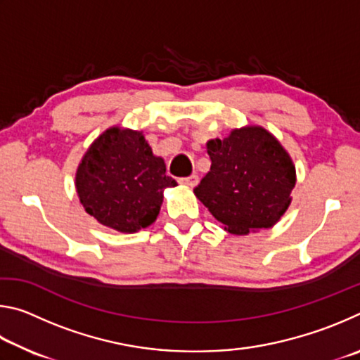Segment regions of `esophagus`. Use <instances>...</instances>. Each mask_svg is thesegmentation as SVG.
<instances>
[{"label":"esophagus","mask_w":360,"mask_h":360,"mask_svg":"<svg viewBox=\"0 0 360 360\" xmlns=\"http://www.w3.org/2000/svg\"><path fill=\"white\" fill-rule=\"evenodd\" d=\"M179 182H181V184H184V186H188V187H195V186H197V182H198V176L191 174V176H187V178H181Z\"/></svg>","instance_id":"esophagus-1"}]
</instances>
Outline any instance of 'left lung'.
<instances>
[{
  "label": "left lung",
  "mask_w": 360,
  "mask_h": 360,
  "mask_svg": "<svg viewBox=\"0 0 360 360\" xmlns=\"http://www.w3.org/2000/svg\"><path fill=\"white\" fill-rule=\"evenodd\" d=\"M211 168L193 188L230 233L270 229L290 205L295 168L288 152L262 127L233 130L208 143Z\"/></svg>",
  "instance_id": "1"
}]
</instances>
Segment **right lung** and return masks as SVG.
I'll return each mask as SVG.
<instances>
[{"label": "right lung", "instance_id": "add662e5", "mask_svg": "<svg viewBox=\"0 0 360 360\" xmlns=\"http://www.w3.org/2000/svg\"><path fill=\"white\" fill-rule=\"evenodd\" d=\"M165 172L143 133L109 129L85 152L76 173L77 195L100 224L133 233L155 221L163 191L178 186Z\"/></svg>", "mask_w": 360, "mask_h": 360}]
</instances>
